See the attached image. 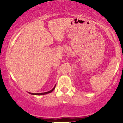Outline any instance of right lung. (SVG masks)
<instances>
[{"instance_id": "1", "label": "right lung", "mask_w": 123, "mask_h": 123, "mask_svg": "<svg viewBox=\"0 0 123 123\" xmlns=\"http://www.w3.org/2000/svg\"><path fill=\"white\" fill-rule=\"evenodd\" d=\"M55 87H54V88L52 89L51 91H48V92H43V93H30L29 92V93L31 94V95H45V94H47V93H49L50 92H51L53 91L55 89Z\"/></svg>"}]
</instances>
